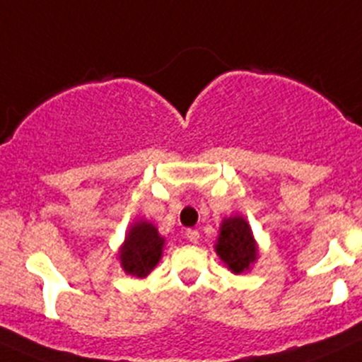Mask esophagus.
Here are the masks:
<instances>
[{
    "label": "esophagus",
    "mask_w": 362,
    "mask_h": 362,
    "mask_svg": "<svg viewBox=\"0 0 362 362\" xmlns=\"http://www.w3.org/2000/svg\"><path fill=\"white\" fill-rule=\"evenodd\" d=\"M185 238H187L191 244H198V242H199V231L187 230V231H185Z\"/></svg>",
    "instance_id": "esophagus-1"
}]
</instances>
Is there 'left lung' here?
Listing matches in <instances>:
<instances>
[{
    "mask_svg": "<svg viewBox=\"0 0 362 362\" xmlns=\"http://www.w3.org/2000/svg\"><path fill=\"white\" fill-rule=\"evenodd\" d=\"M214 249H216L221 262L233 274L249 272L256 263V259H258L256 238L245 217L240 216V214L224 217L221 221L219 233H217Z\"/></svg>",
    "mask_w": 362,
    "mask_h": 362,
    "instance_id": "left-lung-1",
    "label": "left lung"
}]
</instances>
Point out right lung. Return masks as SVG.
I'll return each mask as SVG.
<instances>
[{
    "label": "right lung",
    "instance_id": "right-lung-1",
    "mask_svg": "<svg viewBox=\"0 0 362 362\" xmlns=\"http://www.w3.org/2000/svg\"><path fill=\"white\" fill-rule=\"evenodd\" d=\"M166 238L157 226L146 219H138L129 226L125 240L118 247V259L125 274L146 278L163 258Z\"/></svg>",
    "mask_w": 362,
    "mask_h": 362
}]
</instances>
